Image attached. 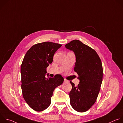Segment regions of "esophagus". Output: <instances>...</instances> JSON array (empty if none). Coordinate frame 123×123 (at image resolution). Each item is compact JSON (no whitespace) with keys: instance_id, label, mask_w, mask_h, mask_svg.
<instances>
[{"instance_id":"1","label":"esophagus","mask_w":123,"mask_h":123,"mask_svg":"<svg viewBox=\"0 0 123 123\" xmlns=\"http://www.w3.org/2000/svg\"><path fill=\"white\" fill-rule=\"evenodd\" d=\"M64 82L65 83H68V80H66V79H64Z\"/></svg>"}]
</instances>
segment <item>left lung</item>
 <instances>
[{
    "mask_svg": "<svg viewBox=\"0 0 123 123\" xmlns=\"http://www.w3.org/2000/svg\"><path fill=\"white\" fill-rule=\"evenodd\" d=\"M65 47L74 52V71L80 80L76 86L70 82L72 86L69 94L70 104L76 111L85 112L95 103L99 93L103 79L102 62L94 49L78 40L71 41Z\"/></svg>",
    "mask_w": 123,
    "mask_h": 123,
    "instance_id": "8db88e82",
    "label": "left lung"
}]
</instances>
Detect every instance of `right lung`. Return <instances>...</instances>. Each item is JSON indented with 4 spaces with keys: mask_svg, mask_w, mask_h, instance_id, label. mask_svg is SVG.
<instances>
[{
    "mask_svg": "<svg viewBox=\"0 0 123 123\" xmlns=\"http://www.w3.org/2000/svg\"><path fill=\"white\" fill-rule=\"evenodd\" d=\"M61 44L44 42L33 45L26 52L21 66L23 97L34 111H42L51 103L55 89L64 82L60 74L46 78L47 68L53 61Z\"/></svg>",
    "mask_w": 123,
    "mask_h": 123,
    "instance_id": "add662e5",
    "label": "right lung"
}]
</instances>
